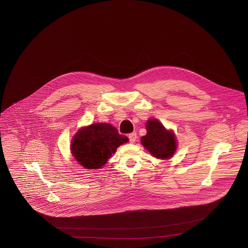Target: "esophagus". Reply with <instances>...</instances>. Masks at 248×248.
Instances as JSON below:
<instances>
[{
    "instance_id": "1",
    "label": "esophagus",
    "mask_w": 248,
    "mask_h": 248,
    "mask_svg": "<svg viewBox=\"0 0 248 248\" xmlns=\"http://www.w3.org/2000/svg\"><path fill=\"white\" fill-rule=\"evenodd\" d=\"M128 139H129L130 143H134L137 140V134L136 133H131L128 135Z\"/></svg>"
}]
</instances>
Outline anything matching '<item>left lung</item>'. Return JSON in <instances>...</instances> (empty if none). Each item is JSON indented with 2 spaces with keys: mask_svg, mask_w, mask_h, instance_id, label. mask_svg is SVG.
<instances>
[{
  "mask_svg": "<svg viewBox=\"0 0 248 248\" xmlns=\"http://www.w3.org/2000/svg\"><path fill=\"white\" fill-rule=\"evenodd\" d=\"M146 136L142 137L141 144L150 154L158 159H169L177 150V140L173 131H168L156 119L146 123Z\"/></svg>",
  "mask_w": 248,
  "mask_h": 248,
  "instance_id": "8db88e82",
  "label": "left lung"
}]
</instances>
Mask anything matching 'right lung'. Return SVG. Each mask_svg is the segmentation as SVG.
Wrapping results in <instances>:
<instances>
[{
	"mask_svg": "<svg viewBox=\"0 0 248 248\" xmlns=\"http://www.w3.org/2000/svg\"><path fill=\"white\" fill-rule=\"evenodd\" d=\"M127 141L128 138L111 124L96 123L78 130L71 141V154L85 169H99Z\"/></svg>",
	"mask_w": 248,
	"mask_h": 248,
	"instance_id": "obj_1",
	"label": "right lung"
}]
</instances>
